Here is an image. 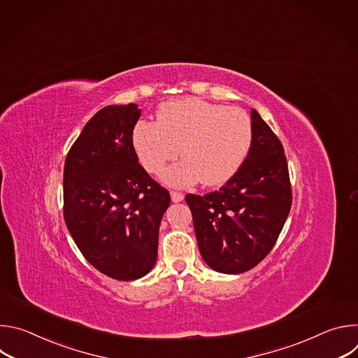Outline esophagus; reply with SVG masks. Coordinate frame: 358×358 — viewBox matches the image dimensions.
<instances>
[{
    "label": "esophagus",
    "mask_w": 358,
    "mask_h": 358,
    "mask_svg": "<svg viewBox=\"0 0 358 358\" xmlns=\"http://www.w3.org/2000/svg\"><path fill=\"white\" fill-rule=\"evenodd\" d=\"M170 195H171L173 202H180V201L184 199V194H182V192H178V191H171Z\"/></svg>",
    "instance_id": "1"
}]
</instances>
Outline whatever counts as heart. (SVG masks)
Listing matches in <instances>:
<instances>
[{
  "label": "heart",
  "mask_w": 358,
  "mask_h": 358,
  "mask_svg": "<svg viewBox=\"0 0 358 358\" xmlns=\"http://www.w3.org/2000/svg\"><path fill=\"white\" fill-rule=\"evenodd\" d=\"M252 120L239 108L185 97L164 103L157 122L138 120L131 144L143 169L160 174L174 187L198 182L215 187L225 184L242 167L252 145Z\"/></svg>",
  "instance_id": "heart-1"
}]
</instances>
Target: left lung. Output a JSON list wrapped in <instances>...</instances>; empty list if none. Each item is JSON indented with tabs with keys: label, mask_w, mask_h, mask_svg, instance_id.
<instances>
[{
	"label": "left lung",
	"mask_w": 358,
	"mask_h": 358,
	"mask_svg": "<svg viewBox=\"0 0 358 358\" xmlns=\"http://www.w3.org/2000/svg\"><path fill=\"white\" fill-rule=\"evenodd\" d=\"M250 119L252 145L238 173L217 191L185 195L202 259L229 275L265 259L292 207L283 145L255 109Z\"/></svg>",
	"instance_id": "1"
}]
</instances>
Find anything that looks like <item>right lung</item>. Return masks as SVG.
<instances>
[{"label":"right lung","mask_w":358,"mask_h":358,"mask_svg":"<svg viewBox=\"0 0 358 358\" xmlns=\"http://www.w3.org/2000/svg\"><path fill=\"white\" fill-rule=\"evenodd\" d=\"M137 105L99 110L72 144L64 169V218L85 259L103 275L134 280L157 259L170 194L138 164L131 133Z\"/></svg>","instance_id":"right-lung-1"}]
</instances>
